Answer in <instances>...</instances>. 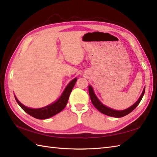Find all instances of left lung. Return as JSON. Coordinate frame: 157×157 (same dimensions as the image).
<instances>
[{"instance_id": "left-lung-1", "label": "left lung", "mask_w": 157, "mask_h": 157, "mask_svg": "<svg viewBox=\"0 0 157 157\" xmlns=\"http://www.w3.org/2000/svg\"><path fill=\"white\" fill-rule=\"evenodd\" d=\"M88 91H89L90 97L91 101L92 102L93 105H94L100 112L106 115L114 117H124L127 115H128L129 113H131L132 111H134V110L136 108V106L139 105V103L140 102L144 94L145 88H144V90H143V92L142 93L140 97L139 98V99L136 101L135 104L130 106V107H129L128 109L123 110V111H116V110H113L111 108H109L107 106H106L105 105H103L102 103L98 99V98L96 97V96L95 95L94 90H93V88H92L91 86H89Z\"/></svg>"}]
</instances>
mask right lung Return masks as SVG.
Returning <instances> with one entry per match:
<instances>
[{
  "label": "right lung",
  "mask_w": 157,
  "mask_h": 157,
  "mask_svg": "<svg viewBox=\"0 0 157 157\" xmlns=\"http://www.w3.org/2000/svg\"><path fill=\"white\" fill-rule=\"evenodd\" d=\"M77 79H78L77 78L73 79L72 81L69 83L68 85L67 86V87L65 88V90L63 91L61 97H60L57 101L53 102L51 105L45 106V107L40 109L28 108L27 106L22 105L21 103L18 101L17 98L15 97V98L17 102L18 105L21 106V108L23 111L27 113L29 115L32 116L33 117H35L38 119H48L55 115L56 114H57V113H60L64 109V108L67 105V103L68 102L69 95L71 94L73 86H74L77 82Z\"/></svg>",
  "instance_id": "right-lung-1"
}]
</instances>
